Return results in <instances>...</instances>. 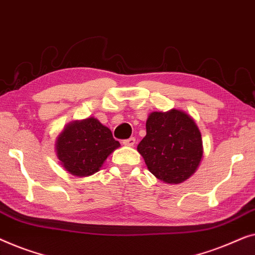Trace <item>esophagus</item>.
Here are the masks:
<instances>
[{
  "label": "esophagus",
  "instance_id": "1",
  "mask_svg": "<svg viewBox=\"0 0 255 255\" xmlns=\"http://www.w3.org/2000/svg\"><path fill=\"white\" fill-rule=\"evenodd\" d=\"M124 144L125 145H128V146H134V144L136 143V139L135 137H129L127 139H124Z\"/></svg>",
  "mask_w": 255,
  "mask_h": 255
}]
</instances>
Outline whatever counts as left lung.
<instances>
[{
	"instance_id": "obj_1",
	"label": "left lung",
	"mask_w": 255,
	"mask_h": 255,
	"mask_svg": "<svg viewBox=\"0 0 255 255\" xmlns=\"http://www.w3.org/2000/svg\"><path fill=\"white\" fill-rule=\"evenodd\" d=\"M146 135L137 145L149 171L167 184L187 180L202 158V138L194 120L185 112H153Z\"/></svg>"
}]
</instances>
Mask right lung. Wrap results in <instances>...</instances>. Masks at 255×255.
Wrapping results in <instances>:
<instances>
[{
  "mask_svg": "<svg viewBox=\"0 0 255 255\" xmlns=\"http://www.w3.org/2000/svg\"><path fill=\"white\" fill-rule=\"evenodd\" d=\"M120 143L95 118L69 124L56 139L57 158L71 174H93Z\"/></svg>",
  "mask_w": 255,
  "mask_h": 255,
  "instance_id": "right-lung-1",
  "label": "right lung"
}]
</instances>
